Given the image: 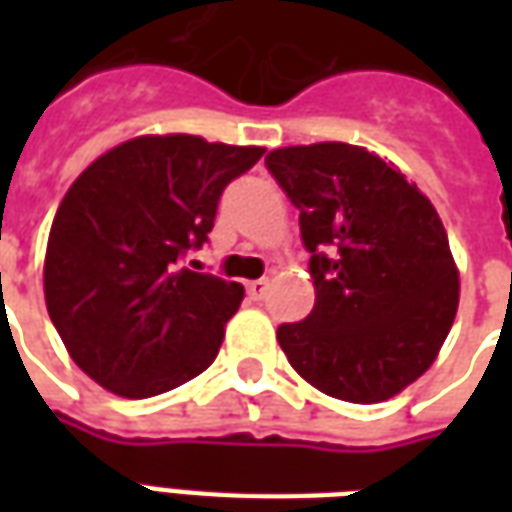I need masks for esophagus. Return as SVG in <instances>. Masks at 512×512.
<instances>
[{
    "label": "esophagus",
    "instance_id": "obj_1",
    "mask_svg": "<svg viewBox=\"0 0 512 512\" xmlns=\"http://www.w3.org/2000/svg\"><path fill=\"white\" fill-rule=\"evenodd\" d=\"M268 290V279H255V282H249L246 285V293H249V299L252 301H260L263 296H266Z\"/></svg>",
    "mask_w": 512,
    "mask_h": 512
}]
</instances>
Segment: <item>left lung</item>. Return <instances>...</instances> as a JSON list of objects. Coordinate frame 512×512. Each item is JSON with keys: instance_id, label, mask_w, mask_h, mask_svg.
Segmentation results:
<instances>
[{"instance_id": "8db88e82", "label": "left lung", "mask_w": 512, "mask_h": 512, "mask_svg": "<svg viewBox=\"0 0 512 512\" xmlns=\"http://www.w3.org/2000/svg\"><path fill=\"white\" fill-rule=\"evenodd\" d=\"M299 208L315 307L282 323L293 370L348 403H381L439 354L458 310V268L439 213L406 175L345 142L266 156Z\"/></svg>"}]
</instances>
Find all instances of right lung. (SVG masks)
<instances>
[{
  "instance_id": "1",
  "label": "right lung",
  "mask_w": 512,
  "mask_h": 512,
  "mask_svg": "<svg viewBox=\"0 0 512 512\" xmlns=\"http://www.w3.org/2000/svg\"><path fill=\"white\" fill-rule=\"evenodd\" d=\"M263 147L136 136L95 158L51 224L46 310L76 365L120 397H153L208 370L244 299L180 266L208 241L224 186Z\"/></svg>"
}]
</instances>
